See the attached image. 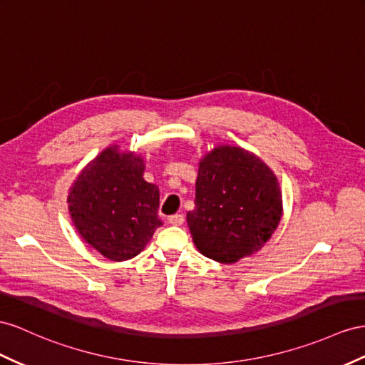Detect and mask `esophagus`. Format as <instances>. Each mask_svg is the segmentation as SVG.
I'll return each mask as SVG.
<instances>
[{"instance_id": "obj_1", "label": "esophagus", "mask_w": 365, "mask_h": 365, "mask_svg": "<svg viewBox=\"0 0 365 365\" xmlns=\"http://www.w3.org/2000/svg\"><path fill=\"white\" fill-rule=\"evenodd\" d=\"M169 222L172 225H181L184 222V215L182 213H176V215H172L169 218Z\"/></svg>"}]
</instances>
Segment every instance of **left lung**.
Masks as SVG:
<instances>
[{
	"mask_svg": "<svg viewBox=\"0 0 365 365\" xmlns=\"http://www.w3.org/2000/svg\"><path fill=\"white\" fill-rule=\"evenodd\" d=\"M282 196L277 176L258 156L220 145L200 163L195 210L187 213L193 242L204 256L236 262L278 227Z\"/></svg>",
	"mask_w": 365,
	"mask_h": 365,
	"instance_id": "left-lung-1",
	"label": "left lung"
}]
</instances>
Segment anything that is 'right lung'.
Here are the masks:
<instances>
[{"label":"right lung","instance_id":"right-lung-1","mask_svg":"<svg viewBox=\"0 0 365 365\" xmlns=\"http://www.w3.org/2000/svg\"><path fill=\"white\" fill-rule=\"evenodd\" d=\"M144 163L109 147L88 164L68 193L76 230L110 261H125L150 241L158 218V187L144 181Z\"/></svg>","mask_w":365,"mask_h":365}]
</instances>
